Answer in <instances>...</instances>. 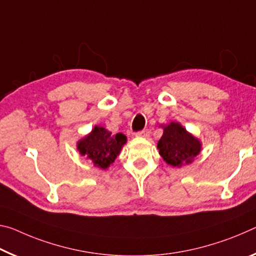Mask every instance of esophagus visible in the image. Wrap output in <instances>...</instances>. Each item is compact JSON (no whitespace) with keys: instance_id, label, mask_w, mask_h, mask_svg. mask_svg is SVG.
<instances>
[{"instance_id":"obj_1","label":"esophagus","mask_w":256,"mask_h":256,"mask_svg":"<svg viewBox=\"0 0 256 256\" xmlns=\"http://www.w3.org/2000/svg\"><path fill=\"white\" fill-rule=\"evenodd\" d=\"M136 137H143V138H148L150 136V132L148 130V129H144V130L142 132H138L135 134Z\"/></svg>"}]
</instances>
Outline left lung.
<instances>
[{
  "label": "left lung",
  "instance_id": "obj_1",
  "mask_svg": "<svg viewBox=\"0 0 256 256\" xmlns=\"http://www.w3.org/2000/svg\"><path fill=\"white\" fill-rule=\"evenodd\" d=\"M162 128L163 135L158 143V150L166 163L177 168L192 163L202 150L198 138L174 121Z\"/></svg>",
  "mask_w": 256,
  "mask_h": 256
}]
</instances>
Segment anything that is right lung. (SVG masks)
Wrapping results in <instances>:
<instances>
[{
  "instance_id": "right-lung-1",
  "label": "right lung",
  "mask_w": 256,
  "mask_h": 256,
  "mask_svg": "<svg viewBox=\"0 0 256 256\" xmlns=\"http://www.w3.org/2000/svg\"><path fill=\"white\" fill-rule=\"evenodd\" d=\"M126 143L127 137L124 134L112 135L102 126H95L90 134L77 142V150L82 156L90 158L94 166L106 170L114 162Z\"/></svg>"
}]
</instances>
